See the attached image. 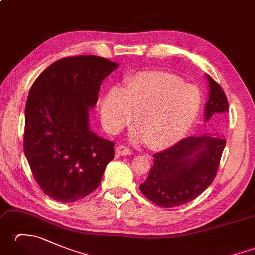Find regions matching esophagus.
Instances as JSON below:
<instances>
[{
	"instance_id": "34e87169",
	"label": "esophagus",
	"mask_w": 255,
	"mask_h": 255,
	"mask_svg": "<svg viewBox=\"0 0 255 255\" xmlns=\"http://www.w3.org/2000/svg\"><path fill=\"white\" fill-rule=\"evenodd\" d=\"M115 152H116L117 156H124V155L131 154L130 149L126 148V147H125V145H118V147L115 150Z\"/></svg>"
}]
</instances>
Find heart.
<instances>
[{
  "mask_svg": "<svg viewBox=\"0 0 255 255\" xmlns=\"http://www.w3.org/2000/svg\"><path fill=\"white\" fill-rule=\"evenodd\" d=\"M200 95L166 72H143L129 79L125 88L114 86L101 102L103 126L117 134L136 115V141L154 149L166 148L183 138L197 117Z\"/></svg>",
  "mask_w": 255,
  "mask_h": 255,
  "instance_id": "1",
  "label": "heart"
}]
</instances>
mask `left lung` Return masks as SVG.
<instances>
[{
    "label": "left lung",
    "instance_id": "1",
    "mask_svg": "<svg viewBox=\"0 0 255 255\" xmlns=\"http://www.w3.org/2000/svg\"><path fill=\"white\" fill-rule=\"evenodd\" d=\"M209 99L205 106L206 122L229 111L221 86L207 75ZM226 140L219 133L188 137L162 152L153 154V166L140 185L145 197L160 207H176L199 196L217 174Z\"/></svg>",
    "mask_w": 255,
    "mask_h": 255
}]
</instances>
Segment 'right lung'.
Here are the masks:
<instances>
[{"mask_svg": "<svg viewBox=\"0 0 255 255\" xmlns=\"http://www.w3.org/2000/svg\"><path fill=\"white\" fill-rule=\"evenodd\" d=\"M118 63L96 56L63 58L31 85L25 108L24 152L38 185L72 203L99 187L114 159V142L90 129L89 108Z\"/></svg>", "mask_w": 255, "mask_h": 255, "instance_id": "add662e5", "label": "right lung"}]
</instances>
